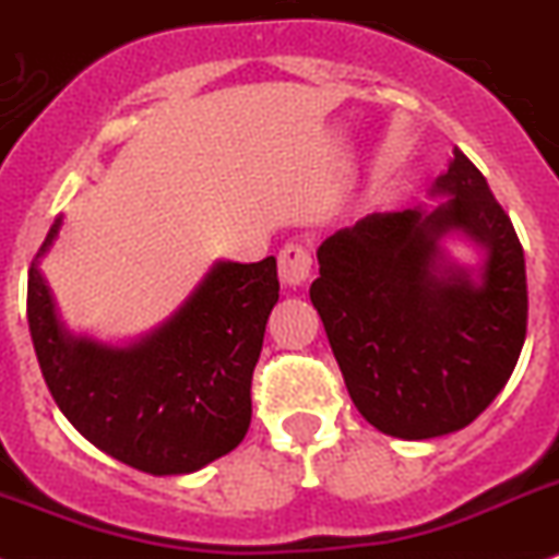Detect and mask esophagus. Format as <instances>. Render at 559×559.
<instances>
[{
  "label": "esophagus",
  "mask_w": 559,
  "mask_h": 559,
  "mask_svg": "<svg viewBox=\"0 0 559 559\" xmlns=\"http://www.w3.org/2000/svg\"><path fill=\"white\" fill-rule=\"evenodd\" d=\"M311 251L302 246V242H288V246L280 251V280L285 285H302L308 283V276H311Z\"/></svg>",
  "instance_id": "34e87169"
}]
</instances>
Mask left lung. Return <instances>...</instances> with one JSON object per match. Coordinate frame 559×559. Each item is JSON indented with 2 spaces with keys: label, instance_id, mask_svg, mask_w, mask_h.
<instances>
[{
  "label": "left lung",
  "instance_id": "obj_1",
  "mask_svg": "<svg viewBox=\"0 0 559 559\" xmlns=\"http://www.w3.org/2000/svg\"><path fill=\"white\" fill-rule=\"evenodd\" d=\"M436 180L432 212L367 214L319 246L311 302L376 429L407 441L464 429L495 402L523 350L526 260L509 214L461 150ZM457 227L487 248L478 286L437 271V240Z\"/></svg>",
  "mask_w": 559,
  "mask_h": 559
}]
</instances>
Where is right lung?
<instances>
[{
	"label": "right lung",
	"mask_w": 559,
	"mask_h": 559,
	"mask_svg": "<svg viewBox=\"0 0 559 559\" xmlns=\"http://www.w3.org/2000/svg\"><path fill=\"white\" fill-rule=\"evenodd\" d=\"M50 226L41 257L59 234ZM280 299L276 260L217 262L160 331L130 347L59 328L36 262L27 322L52 402L81 436L150 475H186L231 452L251 424V376Z\"/></svg>",
	"instance_id": "right-lung-1"
}]
</instances>
